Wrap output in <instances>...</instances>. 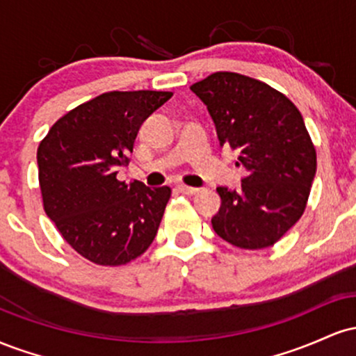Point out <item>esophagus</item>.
<instances>
[{"instance_id": "esophagus-1", "label": "esophagus", "mask_w": 356, "mask_h": 356, "mask_svg": "<svg viewBox=\"0 0 356 356\" xmlns=\"http://www.w3.org/2000/svg\"><path fill=\"white\" fill-rule=\"evenodd\" d=\"M177 191L182 192V194H195V192H199L197 187H189V186H184V184L177 186Z\"/></svg>"}]
</instances>
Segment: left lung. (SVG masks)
Listing matches in <instances>:
<instances>
[{"label": "left lung", "instance_id": "obj_1", "mask_svg": "<svg viewBox=\"0 0 356 356\" xmlns=\"http://www.w3.org/2000/svg\"><path fill=\"white\" fill-rule=\"evenodd\" d=\"M216 125L219 144L238 150L241 187H218L212 218L219 238L241 249L273 246L303 216L316 174V152L300 110L263 81L212 73L191 87Z\"/></svg>", "mask_w": 356, "mask_h": 356}]
</instances>
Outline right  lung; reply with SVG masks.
Listing matches in <instances>:
<instances>
[{"instance_id":"obj_1","label":"right lung","mask_w":356,"mask_h":356,"mask_svg":"<svg viewBox=\"0 0 356 356\" xmlns=\"http://www.w3.org/2000/svg\"><path fill=\"white\" fill-rule=\"evenodd\" d=\"M172 92H107L81 104L40 142V189L47 216L79 254L120 266L147 251L170 197V187L118 181L138 129Z\"/></svg>"}]
</instances>
